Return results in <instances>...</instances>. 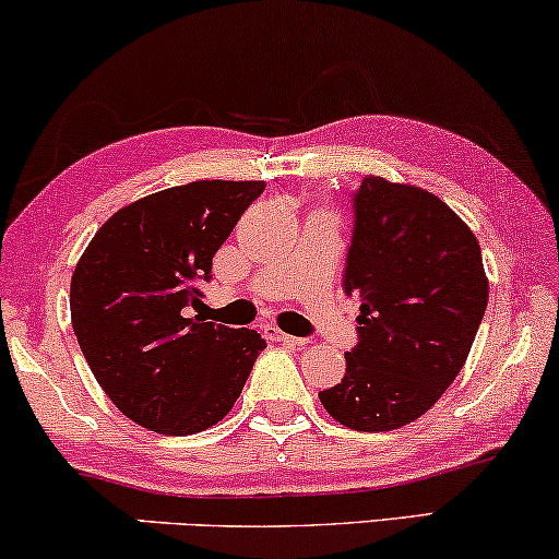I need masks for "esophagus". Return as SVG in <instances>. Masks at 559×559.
Listing matches in <instances>:
<instances>
[{"instance_id": "34e87169", "label": "esophagus", "mask_w": 559, "mask_h": 559, "mask_svg": "<svg viewBox=\"0 0 559 559\" xmlns=\"http://www.w3.org/2000/svg\"><path fill=\"white\" fill-rule=\"evenodd\" d=\"M264 335L270 341H280V343H293V346H305V338H297V335H289V333H282L280 328H274V325H266L264 328Z\"/></svg>"}]
</instances>
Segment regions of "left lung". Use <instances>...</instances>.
I'll use <instances>...</instances> for the list:
<instances>
[{"instance_id":"1","label":"left lung","mask_w":559,"mask_h":559,"mask_svg":"<svg viewBox=\"0 0 559 559\" xmlns=\"http://www.w3.org/2000/svg\"><path fill=\"white\" fill-rule=\"evenodd\" d=\"M343 289L361 297L346 377L320 402L358 432L415 423L453 384L488 302L476 234L438 195L369 175L354 193Z\"/></svg>"}]
</instances>
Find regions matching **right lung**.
I'll use <instances>...</instances> for the list:
<instances>
[{
  "mask_svg": "<svg viewBox=\"0 0 559 559\" xmlns=\"http://www.w3.org/2000/svg\"><path fill=\"white\" fill-rule=\"evenodd\" d=\"M262 180H195L124 205L98 228L71 277V323L106 396L159 435L221 423L266 343L249 328L186 318L195 280Z\"/></svg>",
  "mask_w": 559,
  "mask_h": 559,
  "instance_id": "1",
  "label": "right lung"
}]
</instances>
